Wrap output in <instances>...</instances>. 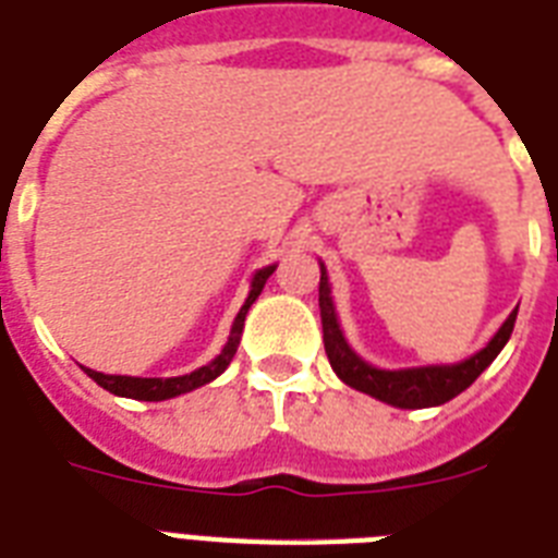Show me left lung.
<instances>
[{
	"label": "left lung",
	"instance_id": "1",
	"mask_svg": "<svg viewBox=\"0 0 558 558\" xmlns=\"http://www.w3.org/2000/svg\"><path fill=\"white\" fill-rule=\"evenodd\" d=\"M318 306H322V327H324V350L330 359L332 371L344 385L362 390L367 397L388 402L393 408H432L449 402L458 393L472 385V381L493 365L495 356L501 353L504 344L510 341L515 315L512 310L510 318L501 324V330L495 332L493 341L484 350H477L475 356L463 359L458 365H428V367H405V371H379L367 365L365 359H359L350 344L341 336L339 318L330 295V278L322 263V283H318Z\"/></svg>",
	"mask_w": 558,
	"mask_h": 558
}]
</instances>
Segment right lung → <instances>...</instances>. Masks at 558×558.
Returning a JSON list of instances; mask_svg holds the SVG:
<instances>
[{"mask_svg": "<svg viewBox=\"0 0 558 558\" xmlns=\"http://www.w3.org/2000/svg\"><path fill=\"white\" fill-rule=\"evenodd\" d=\"M275 271V266H266V269H257L252 278V289H248V298H245V304L240 306V313H236L234 324H231V336H228L226 348L219 353L214 362H208L199 371L185 373V376H170V379H142V376H112V373H98L89 371V367H83V371L89 373L92 379L98 381L100 388L109 390V393H116V397H126V399H142V402H161V399H173L179 393H187L193 388H202V385H208L219 376V373L226 371L231 365V359L236 353V344H240V336H243V324H245V313H248V306L257 301V295L266 287V280Z\"/></svg>", "mask_w": 558, "mask_h": 558, "instance_id": "1", "label": "right lung"}]
</instances>
